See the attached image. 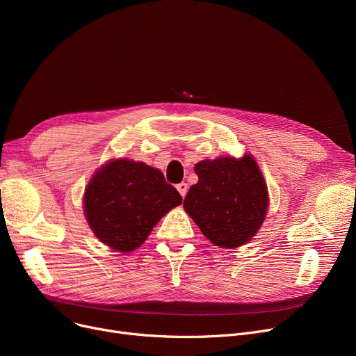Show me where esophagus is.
<instances>
[{
  "instance_id": "34e87169",
  "label": "esophagus",
  "mask_w": 356,
  "mask_h": 356,
  "mask_svg": "<svg viewBox=\"0 0 356 356\" xmlns=\"http://www.w3.org/2000/svg\"><path fill=\"white\" fill-rule=\"evenodd\" d=\"M176 189H177V191H179V193L181 195V197H184V196H186V193H188V189H189V186H188V183H184V181H181V183L176 184Z\"/></svg>"
}]
</instances>
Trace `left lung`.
Here are the masks:
<instances>
[{"label": "left lung", "instance_id": "8db88e82", "mask_svg": "<svg viewBox=\"0 0 356 356\" xmlns=\"http://www.w3.org/2000/svg\"><path fill=\"white\" fill-rule=\"evenodd\" d=\"M199 181L184 197V211L220 248L244 245L259 229L268 208L264 177L251 156L219 157L195 165Z\"/></svg>", "mask_w": 356, "mask_h": 356}]
</instances>
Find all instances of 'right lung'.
Listing matches in <instances>:
<instances>
[{
  "instance_id": "obj_1",
  "label": "right lung",
  "mask_w": 356,
  "mask_h": 356,
  "mask_svg": "<svg viewBox=\"0 0 356 356\" xmlns=\"http://www.w3.org/2000/svg\"><path fill=\"white\" fill-rule=\"evenodd\" d=\"M181 196L163 173L141 161L118 159L93 176L85 191V215L101 242L120 252L138 248Z\"/></svg>"
}]
</instances>
